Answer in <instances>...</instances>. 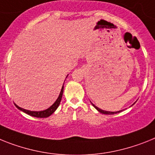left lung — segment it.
Returning <instances> with one entry per match:
<instances>
[{
	"mask_svg": "<svg viewBox=\"0 0 155 155\" xmlns=\"http://www.w3.org/2000/svg\"><path fill=\"white\" fill-rule=\"evenodd\" d=\"M91 104L92 105H93V106L94 108H95L96 110H97V111L98 112H100V113H102V114H117V113H120V112H121L122 110H119V111H117V112H110V111H105V110H101V109H99V108L98 107H97V106H94V105L93 103H92L91 102ZM135 104V103H134ZM133 104V105H134Z\"/></svg>",
	"mask_w": 155,
	"mask_h": 155,
	"instance_id": "8db88e82",
	"label": "left lung"
}]
</instances>
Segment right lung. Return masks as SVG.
<instances>
[{"label":"right lung","instance_id":"1","mask_svg":"<svg viewBox=\"0 0 155 155\" xmlns=\"http://www.w3.org/2000/svg\"><path fill=\"white\" fill-rule=\"evenodd\" d=\"M63 91H64V84L63 86H62V88L61 90V92H60V94L59 96H58V99L56 100L55 102H54V103H53L50 107H49L48 109H46V110H42V111H31V110H25V109H23V108L21 107H19V106H18L16 104H15V106H16V108H17L18 110H21V111L24 112V113H26L27 114H28V115L30 116H32V117H39V118L48 117H49L50 115H52V114L56 111V110L58 109V106H59L60 103H61V101Z\"/></svg>","mask_w":155,"mask_h":155}]
</instances>
